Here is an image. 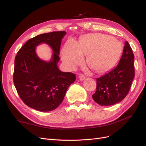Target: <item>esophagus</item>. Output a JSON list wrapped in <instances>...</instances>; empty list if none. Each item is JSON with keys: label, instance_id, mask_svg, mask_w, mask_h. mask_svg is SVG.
Here are the masks:
<instances>
[{"label": "esophagus", "instance_id": "34e87169", "mask_svg": "<svg viewBox=\"0 0 146 146\" xmlns=\"http://www.w3.org/2000/svg\"><path fill=\"white\" fill-rule=\"evenodd\" d=\"M78 77H79V79H80V80H81V81H83L85 79V76H83V75H82V74L80 75V76H78Z\"/></svg>", "mask_w": 146, "mask_h": 146}]
</instances>
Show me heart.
Segmentation results:
<instances>
[{
  "label": "heart",
  "mask_w": 146,
  "mask_h": 146,
  "mask_svg": "<svg viewBox=\"0 0 146 146\" xmlns=\"http://www.w3.org/2000/svg\"><path fill=\"white\" fill-rule=\"evenodd\" d=\"M122 44L116 39L102 33L88 34L79 42L70 40L62 50V60L69 69L82 64L84 55L86 63L96 72H104L114 66L120 57Z\"/></svg>",
  "instance_id": "heart-1"
}]
</instances>
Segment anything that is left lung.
Returning <instances> with one entry per match:
<instances>
[{
    "mask_svg": "<svg viewBox=\"0 0 146 146\" xmlns=\"http://www.w3.org/2000/svg\"><path fill=\"white\" fill-rule=\"evenodd\" d=\"M134 54L125 41L122 55L116 67L96 79V91L92 99L102 106L119 103L125 98L135 77Z\"/></svg>",
    "mask_w": 146,
    "mask_h": 146,
    "instance_id": "obj_1",
    "label": "left lung"
}]
</instances>
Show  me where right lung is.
I'll return each mask as SVG.
<instances>
[{
  "instance_id": "obj_1",
  "label": "right lung",
  "mask_w": 146,
  "mask_h": 146,
  "mask_svg": "<svg viewBox=\"0 0 146 146\" xmlns=\"http://www.w3.org/2000/svg\"><path fill=\"white\" fill-rule=\"evenodd\" d=\"M66 32L39 35L25 42L15 60L13 82L21 99L29 107L40 111H52L62 103L69 86L76 80V75L59 70L60 49ZM45 43L53 50L52 58L39 59L36 47Z\"/></svg>"
}]
</instances>
